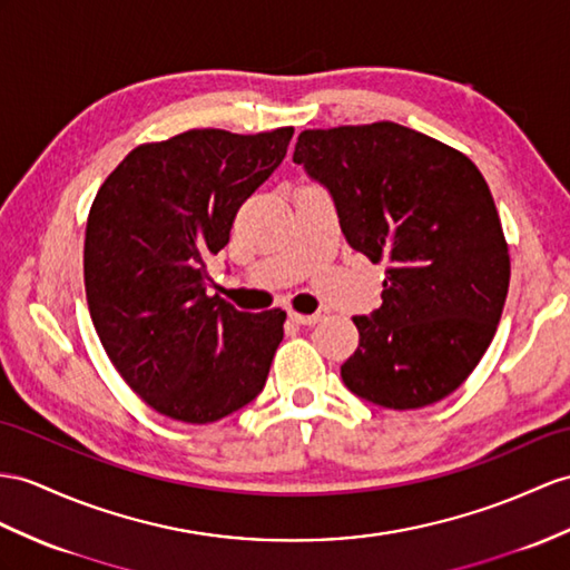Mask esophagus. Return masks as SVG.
<instances>
[{
  "label": "esophagus",
  "instance_id": "34e87169",
  "mask_svg": "<svg viewBox=\"0 0 570 570\" xmlns=\"http://www.w3.org/2000/svg\"><path fill=\"white\" fill-rule=\"evenodd\" d=\"M326 309H316L314 314H297V312H289V322H295L299 326H314L322 322V318H326Z\"/></svg>",
  "mask_w": 570,
  "mask_h": 570
}]
</instances>
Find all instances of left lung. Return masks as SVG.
Returning <instances> with one entry per match:
<instances>
[{
  "mask_svg": "<svg viewBox=\"0 0 570 570\" xmlns=\"http://www.w3.org/2000/svg\"><path fill=\"white\" fill-rule=\"evenodd\" d=\"M295 164L324 186L345 242L384 261L382 307L353 316L348 390L384 409L445 399L493 341L510 258L489 186L471 159L396 122L304 130Z\"/></svg>",
  "mask_w": 570,
  "mask_h": 570,
  "instance_id": "obj_1",
  "label": "left lung"
}]
</instances>
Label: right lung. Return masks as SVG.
Listing matches in <instances>:
<instances>
[{"instance_id": "1", "label": "right lung", "mask_w": 570, "mask_h": 570, "mask_svg": "<svg viewBox=\"0 0 570 570\" xmlns=\"http://www.w3.org/2000/svg\"><path fill=\"white\" fill-rule=\"evenodd\" d=\"M293 128L188 130L142 145L96 193L85 239L91 322L120 377L180 423H215L266 384L285 312L248 314L207 295L205 261L283 164Z\"/></svg>"}]
</instances>
